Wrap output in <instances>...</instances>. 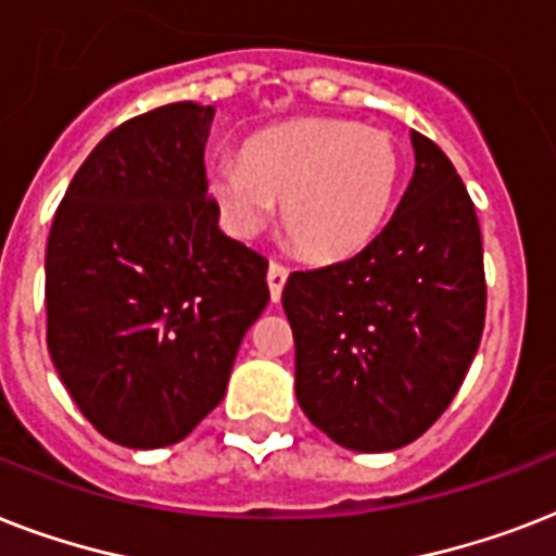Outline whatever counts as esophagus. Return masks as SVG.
Wrapping results in <instances>:
<instances>
[{
	"mask_svg": "<svg viewBox=\"0 0 556 556\" xmlns=\"http://www.w3.org/2000/svg\"><path fill=\"white\" fill-rule=\"evenodd\" d=\"M288 282V268L286 265H279V262H270L268 268V288H270V300L277 303L279 296H282V288Z\"/></svg>",
	"mask_w": 556,
	"mask_h": 556,
	"instance_id": "1",
	"label": "esophagus"
}]
</instances>
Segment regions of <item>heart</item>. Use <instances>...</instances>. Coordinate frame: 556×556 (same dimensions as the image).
<instances>
[{
  "label": "heart",
  "instance_id": "1",
  "mask_svg": "<svg viewBox=\"0 0 556 556\" xmlns=\"http://www.w3.org/2000/svg\"><path fill=\"white\" fill-rule=\"evenodd\" d=\"M404 155L389 132L340 117H300L248 138L207 173L222 225L256 236L282 201V227L317 262L349 260L387 225Z\"/></svg>",
  "mask_w": 556,
  "mask_h": 556
}]
</instances>
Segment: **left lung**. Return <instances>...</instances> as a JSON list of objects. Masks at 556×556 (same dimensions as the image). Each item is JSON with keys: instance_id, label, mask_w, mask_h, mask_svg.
Returning a JSON list of instances; mask_svg holds the SVG:
<instances>
[{"instance_id": "left-lung-1", "label": "left lung", "mask_w": 556, "mask_h": 556, "mask_svg": "<svg viewBox=\"0 0 556 556\" xmlns=\"http://www.w3.org/2000/svg\"><path fill=\"white\" fill-rule=\"evenodd\" d=\"M415 173L364 251L294 270L282 308L294 331L296 401L357 453L415 441L439 421L484 329L482 230L456 167L413 132Z\"/></svg>"}]
</instances>
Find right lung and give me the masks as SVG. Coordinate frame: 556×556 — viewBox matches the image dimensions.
<instances>
[{
  "label": "right lung",
  "instance_id": "right-lung-1",
  "mask_svg": "<svg viewBox=\"0 0 556 556\" xmlns=\"http://www.w3.org/2000/svg\"><path fill=\"white\" fill-rule=\"evenodd\" d=\"M213 106L126 121L83 161L46 251L48 352L91 427L155 450L225 397L265 312L268 260L218 230L204 143Z\"/></svg>",
  "mask_w": 556,
  "mask_h": 556
}]
</instances>
